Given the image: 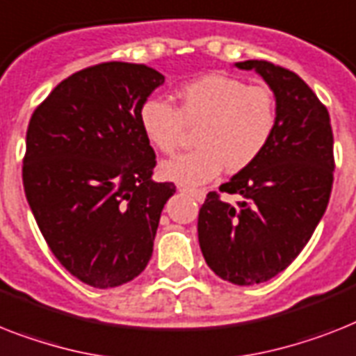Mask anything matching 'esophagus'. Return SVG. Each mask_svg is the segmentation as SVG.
Returning a JSON list of instances; mask_svg holds the SVG:
<instances>
[{"mask_svg": "<svg viewBox=\"0 0 356 356\" xmlns=\"http://www.w3.org/2000/svg\"><path fill=\"white\" fill-rule=\"evenodd\" d=\"M179 192H184V193H190V195H192L193 199H197L199 203H201V201H204V195H207V192H204V190H195V188H186V186H183V184H179Z\"/></svg>", "mask_w": 356, "mask_h": 356, "instance_id": "obj_1", "label": "esophagus"}]
</instances>
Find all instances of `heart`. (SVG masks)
<instances>
[{"label":"heart","instance_id":"heart-1","mask_svg":"<svg viewBox=\"0 0 356 356\" xmlns=\"http://www.w3.org/2000/svg\"><path fill=\"white\" fill-rule=\"evenodd\" d=\"M276 120L273 89L221 73L184 83L177 91V108L152 97L138 109L144 137L166 155L181 148L184 126H197L193 140L199 148L161 164L163 177L183 186L207 183L223 168L239 172L250 166L273 140Z\"/></svg>","mask_w":356,"mask_h":356}]
</instances>
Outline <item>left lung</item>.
Wrapping results in <instances>:
<instances>
[{
  "mask_svg": "<svg viewBox=\"0 0 356 356\" xmlns=\"http://www.w3.org/2000/svg\"><path fill=\"white\" fill-rule=\"evenodd\" d=\"M254 69L276 97V131L258 161L199 210V245L208 267L236 285L274 278L293 263L313 236L333 188V129L327 108L293 71L267 60L236 63Z\"/></svg>",
  "mask_w": 356,
  "mask_h": 356,
  "instance_id": "obj_1",
  "label": "left lung"
}]
</instances>
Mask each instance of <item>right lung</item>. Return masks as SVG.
<instances>
[{
    "label": "right lung",
    "mask_w": 356,
    "mask_h": 356,
    "mask_svg": "<svg viewBox=\"0 0 356 356\" xmlns=\"http://www.w3.org/2000/svg\"><path fill=\"white\" fill-rule=\"evenodd\" d=\"M164 83L144 63L104 62L71 74L34 109L23 188L54 258L109 289L143 273L173 183H155L138 109Z\"/></svg>",
    "instance_id": "1"
}]
</instances>
